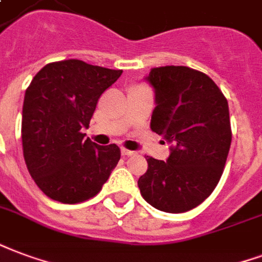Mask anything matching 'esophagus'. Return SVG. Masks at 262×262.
<instances>
[{
	"instance_id": "1",
	"label": "esophagus",
	"mask_w": 262,
	"mask_h": 262,
	"mask_svg": "<svg viewBox=\"0 0 262 262\" xmlns=\"http://www.w3.org/2000/svg\"><path fill=\"white\" fill-rule=\"evenodd\" d=\"M121 152H122V156H123V157H132V156H135V154H136L135 151L127 150V148H122Z\"/></svg>"
}]
</instances>
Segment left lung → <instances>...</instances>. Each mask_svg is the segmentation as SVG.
Segmentation results:
<instances>
[{"mask_svg": "<svg viewBox=\"0 0 262 262\" xmlns=\"http://www.w3.org/2000/svg\"><path fill=\"white\" fill-rule=\"evenodd\" d=\"M151 130L173 144L168 160L147 156L139 178L143 199L172 214L193 210L214 191L232 141L228 101L210 76L187 67L152 68Z\"/></svg>", "mask_w": 262, "mask_h": 262, "instance_id": "obj_1", "label": "left lung"}]
</instances>
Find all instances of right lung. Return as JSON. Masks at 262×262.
<instances>
[{
    "mask_svg": "<svg viewBox=\"0 0 262 262\" xmlns=\"http://www.w3.org/2000/svg\"><path fill=\"white\" fill-rule=\"evenodd\" d=\"M122 75L80 59L51 62L38 71L25 93L22 146L25 162L44 194L76 204L100 193L118 161L116 144L84 139L97 102Z\"/></svg>",
    "mask_w": 262,
    "mask_h": 262,
    "instance_id": "1",
    "label": "right lung"
}]
</instances>
